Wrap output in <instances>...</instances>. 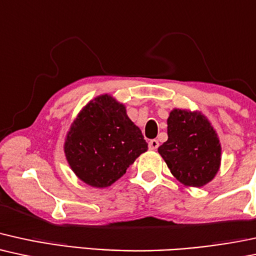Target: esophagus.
I'll return each instance as SVG.
<instances>
[{
	"label": "esophagus",
	"instance_id": "1",
	"mask_svg": "<svg viewBox=\"0 0 256 256\" xmlns=\"http://www.w3.org/2000/svg\"><path fill=\"white\" fill-rule=\"evenodd\" d=\"M158 146H159V142H158V140H156V139H153V140H151V141H150V142H148L150 150H152V151H154V150H157Z\"/></svg>",
	"mask_w": 256,
	"mask_h": 256
}]
</instances>
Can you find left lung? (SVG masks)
<instances>
[{"label":"left lung","instance_id":"obj_1","mask_svg":"<svg viewBox=\"0 0 256 256\" xmlns=\"http://www.w3.org/2000/svg\"><path fill=\"white\" fill-rule=\"evenodd\" d=\"M159 154L176 180L187 187H202L220 168L222 146L217 132L200 111L171 110L168 140Z\"/></svg>","mask_w":256,"mask_h":256}]
</instances>
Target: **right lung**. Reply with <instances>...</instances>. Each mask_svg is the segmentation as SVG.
I'll use <instances>...</instances> for the list:
<instances>
[{
	"instance_id": "1",
	"label": "right lung",
	"mask_w": 256,
	"mask_h": 256,
	"mask_svg": "<svg viewBox=\"0 0 256 256\" xmlns=\"http://www.w3.org/2000/svg\"><path fill=\"white\" fill-rule=\"evenodd\" d=\"M147 142L129 118L126 106L102 94L82 108L64 141V154L73 172L94 188L109 187L124 175Z\"/></svg>"
}]
</instances>
